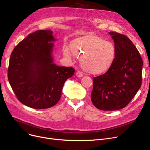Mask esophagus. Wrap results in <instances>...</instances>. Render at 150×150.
Instances as JSON below:
<instances>
[{
    "mask_svg": "<svg viewBox=\"0 0 150 150\" xmlns=\"http://www.w3.org/2000/svg\"><path fill=\"white\" fill-rule=\"evenodd\" d=\"M76 76L77 77H82L83 76V74L82 72H81V71H77V72H76Z\"/></svg>",
    "mask_w": 150,
    "mask_h": 150,
    "instance_id": "34e87169",
    "label": "esophagus"
}]
</instances>
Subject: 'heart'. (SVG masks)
<instances>
[{
  "label": "heart",
  "instance_id": "1",
  "mask_svg": "<svg viewBox=\"0 0 150 150\" xmlns=\"http://www.w3.org/2000/svg\"><path fill=\"white\" fill-rule=\"evenodd\" d=\"M70 51L74 56L80 58L83 69L92 74L107 71L112 64L116 54L115 47L112 42L92 34L75 39L70 48L67 45L63 47L66 57L70 58Z\"/></svg>",
  "mask_w": 150,
  "mask_h": 150
}]
</instances>
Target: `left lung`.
I'll return each mask as SVG.
<instances>
[{
	"instance_id": "obj_1",
	"label": "left lung",
	"mask_w": 150,
	"mask_h": 150,
	"mask_svg": "<svg viewBox=\"0 0 150 150\" xmlns=\"http://www.w3.org/2000/svg\"><path fill=\"white\" fill-rule=\"evenodd\" d=\"M109 33L114 42L115 58L105 74L93 77L91 101L100 110L115 111L127 106L141 87L143 61L127 36Z\"/></svg>"
}]
</instances>
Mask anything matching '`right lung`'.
<instances>
[{
    "label": "right lung",
    "instance_id": "add662e5",
    "mask_svg": "<svg viewBox=\"0 0 150 150\" xmlns=\"http://www.w3.org/2000/svg\"><path fill=\"white\" fill-rule=\"evenodd\" d=\"M51 30L29 34L13 49L8 79L18 100L33 109L56 105L65 81L75 72L72 67H59L52 56L55 41Z\"/></svg>",
    "mask_w": 150,
    "mask_h": 150
}]
</instances>
